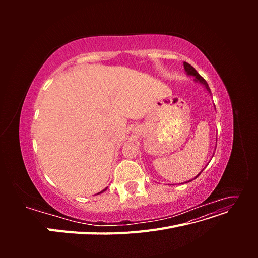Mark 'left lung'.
I'll return each mask as SVG.
<instances>
[{
    "mask_svg": "<svg viewBox=\"0 0 258 258\" xmlns=\"http://www.w3.org/2000/svg\"><path fill=\"white\" fill-rule=\"evenodd\" d=\"M184 69H185V71L187 72V74H188V75H192V76L196 77V81H198L200 84L204 85L205 87H206V89L208 90V92H211L208 83L206 82V80L204 79V77L200 76V74L196 71V70H195L194 67H191L189 63H187V62H184ZM200 173H201V172H200ZM200 173H199V174H200ZM199 174H198L196 177H198ZM196 177H195V178H196Z\"/></svg>",
    "mask_w": 258,
    "mask_h": 258,
    "instance_id": "1",
    "label": "left lung"
}]
</instances>
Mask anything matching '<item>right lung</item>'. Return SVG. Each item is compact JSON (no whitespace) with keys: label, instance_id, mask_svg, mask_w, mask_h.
<instances>
[{"label":"right lung","instance_id":"add662e5","mask_svg":"<svg viewBox=\"0 0 258 258\" xmlns=\"http://www.w3.org/2000/svg\"><path fill=\"white\" fill-rule=\"evenodd\" d=\"M105 190H106V188H105V189H103V190H102V191H100V192H99V194H101V192H103V191H105Z\"/></svg>","mask_w":258,"mask_h":258}]
</instances>
